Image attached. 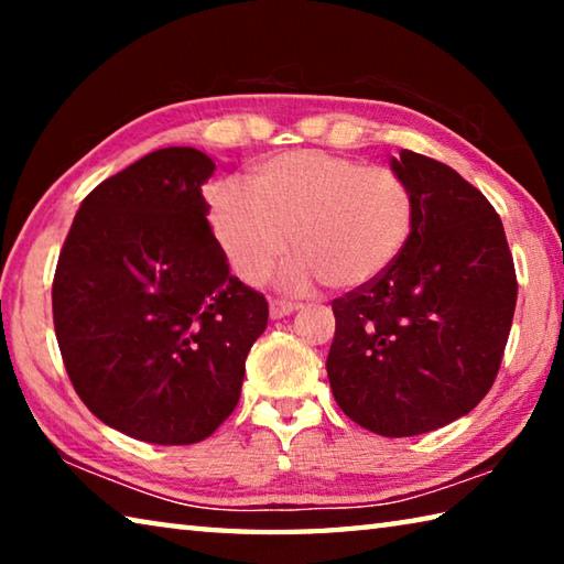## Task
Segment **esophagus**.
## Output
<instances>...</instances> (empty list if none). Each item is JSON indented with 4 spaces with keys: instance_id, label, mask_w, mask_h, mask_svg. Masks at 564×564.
Wrapping results in <instances>:
<instances>
[{
    "instance_id": "1",
    "label": "esophagus",
    "mask_w": 564,
    "mask_h": 564,
    "mask_svg": "<svg viewBox=\"0 0 564 564\" xmlns=\"http://www.w3.org/2000/svg\"><path fill=\"white\" fill-rule=\"evenodd\" d=\"M299 308H301V305L299 303H291V301H271L269 313H271L273 321H279V318L291 316V313H295Z\"/></svg>"
}]
</instances>
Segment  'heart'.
<instances>
[{
    "instance_id": "obj_1",
    "label": "heart",
    "mask_w": 564,
    "mask_h": 564,
    "mask_svg": "<svg viewBox=\"0 0 564 564\" xmlns=\"http://www.w3.org/2000/svg\"><path fill=\"white\" fill-rule=\"evenodd\" d=\"M248 197L236 186L208 194V224L243 283H263L289 243L299 256L281 283L366 289L393 269L413 236L415 204L403 176L328 151H289L256 164Z\"/></svg>"
}]
</instances>
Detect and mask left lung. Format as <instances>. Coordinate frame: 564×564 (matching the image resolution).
Listing matches in <instances>:
<instances>
[{
	"label": "left lung",
	"instance_id": "left-lung-1",
	"mask_svg": "<svg viewBox=\"0 0 564 564\" xmlns=\"http://www.w3.org/2000/svg\"><path fill=\"white\" fill-rule=\"evenodd\" d=\"M415 204L393 269L333 301L326 360L343 413L386 437L431 433L488 395L510 336L518 281L500 216L441 161L390 159Z\"/></svg>",
	"mask_w": 564,
	"mask_h": 564
}]
</instances>
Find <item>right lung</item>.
Listing matches in <instances>:
<instances>
[{"instance_id": "right-lung-1", "label": "right lung", "mask_w": 564, "mask_h": 564, "mask_svg": "<svg viewBox=\"0 0 564 564\" xmlns=\"http://www.w3.org/2000/svg\"><path fill=\"white\" fill-rule=\"evenodd\" d=\"M214 159L151 151L84 198L52 308L76 395L101 423L156 445L212 435L241 398L269 303L228 271L202 186Z\"/></svg>"}]
</instances>
